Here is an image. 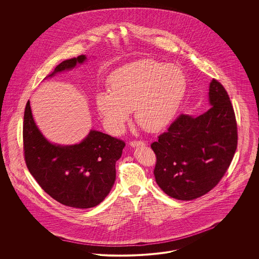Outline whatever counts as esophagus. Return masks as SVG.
Listing matches in <instances>:
<instances>
[{"label": "esophagus", "instance_id": "obj_1", "mask_svg": "<svg viewBox=\"0 0 259 259\" xmlns=\"http://www.w3.org/2000/svg\"><path fill=\"white\" fill-rule=\"evenodd\" d=\"M130 146L131 147H139V146H145V143L143 141H131L130 142Z\"/></svg>", "mask_w": 259, "mask_h": 259}]
</instances>
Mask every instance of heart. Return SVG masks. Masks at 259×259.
<instances>
[{"label": "heart", "mask_w": 259, "mask_h": 259, "mask_svg": "<svg viewBox=\"0 0 259 259\" xmlns=\"http://www.w3.org/2000/svg\"><path fill=\"white\" fill-rule=\"evenodd\" d=\"M183 71L176 65L141 60L111 75L110 92L95 99L106 127L113 134L123 130L134 111L136 122L148 132H156L171 122L185 93Z\"/></svg>", "instance_id": "1"}]
</instances>
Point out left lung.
<instances>
[{"label":"left lung","instance_id":"left-lung-1","mask_svg":"<svg viewBox=\"0 0 259 259\" xmlns=\"http://www.w3.org/2000/svg\"><path fill=\"white\" fill-rule=\"evenodd\" d=\"M208 111L179 115L151 144L154 177L170 197L193 200L220 183L234 157L238 130L233 106L220 81L209 83Z\"/></svg>","mask_w":259,"mask_h":259}]
</instances>
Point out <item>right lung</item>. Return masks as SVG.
<instances>
[{"label": "right lung", "instance_id": "add662e5", "mask_svg": "<svg viewBox=\"0 0 259 259\" xmlns=\"http://www.w3.org/2000/svg\"><path fill=\"white\" fill-rule=\"evenodd\" d=\"M84 60V55L65 60L46 78ZM124 147L122 140L95 130L78 145H53L37 129L30 101L26 104L23 150L27 168L50 197L65 206L88 209L99 205L114 184L115 162Z\"/></svg>", "mask_w": 259, "mask_h": 259}]
</instances>
